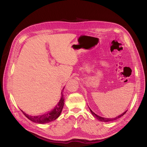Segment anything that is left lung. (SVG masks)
<instances>
[{"instance_id": "obj_1", "label": "left lung", "mask_w": 147, "mask_h": 147, "mask_svg": "<svg viewBox=\"0 0 147 147\" xmlns=\"http://www.w3.org/2000/svg\"><path fill=\"white\" fill-rule=\"evenodd\" d=\"M89 109H90V112H91V113H92V115L94 116V117H96V119H98L99 121H102V122H110V121H115V120H116L117 119H118V118H121V116H122L126 112H127V110L126 111H125L123 113H122L121 115H118V116H116V117H115V118H104V117H102V116H99V115H97V114H96L95 113H94L92 110H91V109L89 107Z\"/></svg>"}]
</instances>
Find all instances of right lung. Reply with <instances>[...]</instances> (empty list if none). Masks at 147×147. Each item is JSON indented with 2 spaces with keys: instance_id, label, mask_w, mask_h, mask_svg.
Returning <instances> with one entry per match:
<instances>
[{
  "instance_id": "add662e5",
  "label": "right lung",
  "mask_w": 147,
  "mask_h": 147,
  "mask_svg": "<svg viewBox=\"0 0 147 147\" xmlns=\"http://www.w3.org/2000/svg\"><path fill=\"white\" fill-rule=\"evenodd\" d=\"M64 89V87L63 88V89ZM64 105V99L63 97V90L61 92V99L57 103V105L54 107V109H52L51 111L48 112L46 113L41 115H38V116H31L26 114L25 113L24 111L21 110L22 113L24 114V115L26 117V118L31 121L32 122L37 123H47L50 122H52L57 119L59 116L60 115L63 106Z\"/></svg>"
}]
</instances>
